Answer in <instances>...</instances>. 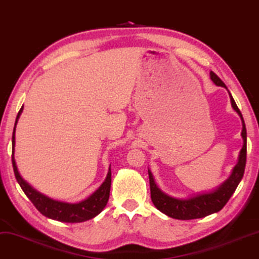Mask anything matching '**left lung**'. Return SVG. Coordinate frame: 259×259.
<instances>
[{
    "label": "left lung",
    "instance_id": "8db88e82",
    "mask_svg": "<svg viewBox=\"0 0 259 259\" xmlns=\"http://www.w3.org/2000/svg\"><path fill=\"white\" fill-rule=\"evenodd\" d=\"M210 78L217 86L224 87L227 90L226 84L220 80L218 75L210 71ZM228 91V90H227ZM231 98V104L233 110L239 114L243 123V130H241V137H243V148L239 153V158L237 165L232 169V173L224 183H221L218 188L210 190V191L198 192V194L189 196L186 198H177L172 197L162 191L161 189L156 185L154 181L153 173L148 168L149 175V185H150V197L156 208L163 212L167 217L177 220H192V219H201L208 215L214 214V212L220 211L225 207L226 203L234 194L235 189L240 183L244 176L245 165H246V127H245L244 118L241 116L240 110L238 109L237 104L228 91Z\"/></svg>",
    "mask_w": 259,
    "mask_h": 259
}]
</instances>
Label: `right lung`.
Returning a JSON list of instances; mask_svg holds the SVG:
<instances>
[{
  "label": "right lung",
  "mask_w": 259,
  "mask_h": 259,
  "mask_svg": "<svg viewBox=\"0 0 259 259\" xmlns=\"http://www.w3.org/2000/svg\"><path fill=\"white\" fill-rule=\"evenodd\" d=\"M21 107L19 111L18 116H16L14 130H13L12 137V145H13V154H12V162L13 169H14V175L19 185L21 186L22 191L29 198V201L34 204V207L41 212L44 217L52 220L61 221V222H69V224H77V222H83L91 219L96 218L98 214H100L101 210L105 208L110 197V189H111V168H109L107 176L98 190L93 192L91 196H88L83 201L76 203H68L57 201V199L50 198L45 196L41 192L35 190L33 186H31L27 182L22 178L20 173L18 171V166H16L15 158H14V147H15V126L18 123L19 117L22 112Z\"/></svg>",
  "instance_id": "obj_1"
}]
</instances>
